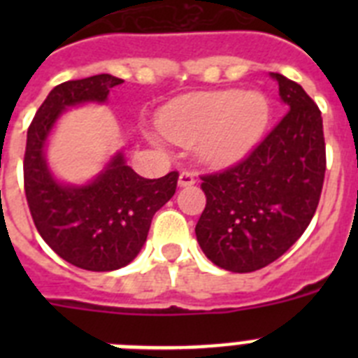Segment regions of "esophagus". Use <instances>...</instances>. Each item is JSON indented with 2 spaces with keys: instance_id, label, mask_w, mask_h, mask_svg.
I'll return each mask as SVG.
<instances>
[{
  "instance_id": "34e87169",
  "label": "esophagus",
  "mask_w": 358,
  "mask_h": 358,
  "mask_svg": "<svg viewBox=\"0 0 358 358\" xmlns=\"http://www.w3.org/2000/svg\"><path fill=\"white\" fill-rule=\"evenodd\" d=\"M195 182V176L192 172L179 173V186H192Z\"/></svg>"
}]
</instances>
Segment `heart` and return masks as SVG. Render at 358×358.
<instances>
[{"label":"heart","instance_id":"obj_1","mask_svg":"<svg viewBox=\"0 0 358 358\" xmlns=\"http://www.w3.org/2000/svg\"><path fill=\"white\" fill-rule=\"evenodd\" d=\"M267 98L240 90L182 96L161 113L166 138L188 145L197 141L199 156L224 164L240 159L256 145L268 123Z\"/></svg>","mask_w":358,"mask_h":358}]
</instances>
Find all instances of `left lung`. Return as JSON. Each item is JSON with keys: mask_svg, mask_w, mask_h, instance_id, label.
Wrapping results in <instances>:
<instances>
[{"mask_svg": "<svg viewBox=\"0 0 358 358\" xmlns=\"http://www.w3.org/2000/svg\"><path fill=\"white\" fill-rule=\"evenodd\" d=\"M273 77L287 115L238 163L201 176L206 208L197 242L231 273H252L289 251L314 217L324 182L321 110L297 82Z\"/></svg>", "mask_w": 358, "mask_h": 358, "instance_id": "left-lung-1", "label": "left lung"}]
</instances>
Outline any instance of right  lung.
<instances>
[{
  "instance_id": "add662e5",
  "label": "right lung",
  "mask_w": 358,
  "mask_h": 358,
  "mask_svg": "<svg viewBox=\"0 0 358 358\" xmlns=\"http://www.w3.org/2000/svg\"><path fill=\"white\" fill-rule=\"evenodd\" d=\"M113 75H94L55 85L27 132L23 176L30 215L39 235L62 260L85 271L106 273L125 267L141 251L152 217L172 199L179 172L145 179L125 164L122 154L85 186L59 185L44 161V143L66 107L106 102Z\"/></svg>"
}]
</instances>
